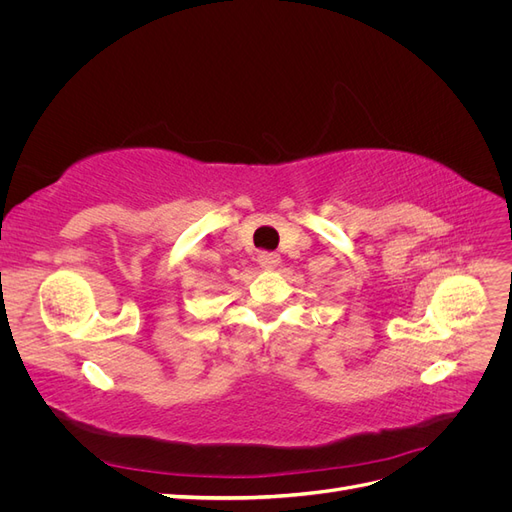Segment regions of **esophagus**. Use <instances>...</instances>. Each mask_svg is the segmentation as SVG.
<instances>
[{
	"label": "esophagus",
	"mask_w": 512,
	"mask_h": 512,
	"mask_svg": "<svg viewBox=\"0 0 512 512\" xmlns=\"http://www.w3.org/2000/svg\"><path fill=\"white\" fill-rule=\"evenodd\" d=\"M258 265H260L262 269L271 271V269H275L277 265H280V256L273 254V252H262V254L258 256Z\"/></svg>",
	"instance_id": "esophagus-1"
}]
</instances>
